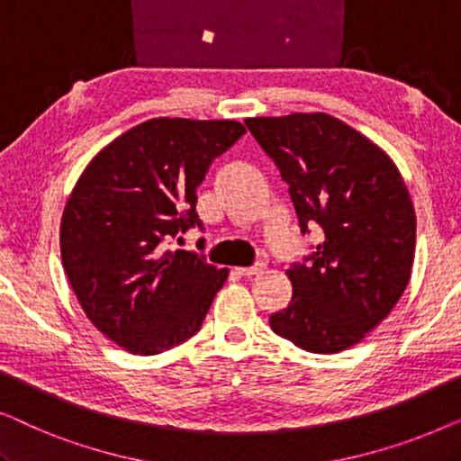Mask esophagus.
Returning a JSON list of instances; mask_svg holds the SVG:
<instances>
[{
  "mask_svg": "<svg viewBox=\"0 0 461 461\" xmlns=\"http://www.w3.org/2000/svg\"><path fill=\"white\" fill-rule=\"evenodd\" d=\"M264 270V264L262 262H258V264H254V267H241V268H235V273L237 275H241V276H254V275H260Z\"/></svg>",
  "mask_w": 461,
  "mask_h": 461,
  "instance_id": "1",
  "label": "esophagus"
}]
</instances>
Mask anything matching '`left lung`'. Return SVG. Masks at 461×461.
Returning a JSON list of instances; mask_svg holds the SVG:
<instances>
[{
	"label": "left lung",
	"instance_id": "left-lung-1",
	"mask_svg": "<svg viewBox=\"0 0 461 461\" xmlns=\"http://www.w3.org/2000/svg\"><path fill=\"white\" fill-rule=\"evenodd\" d=\"M287 182L300 232L323 241L287 276L294 295L270 314L276 336L333 355L361 342L405 292L415 212L402 176L380 147L325 113L245 119Z\"/></svg>",
	"mask_w": 461,
	"mask_h": 461
}]
</instances>
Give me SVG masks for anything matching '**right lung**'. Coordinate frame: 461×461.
Instances as JSON below:
<instances>
[{"label": "right lung", "mask_w": 461, "mask_h": 461, "mask_svg": "<svg viewBox=\"0 0 461 461\" xmlns=\"http://www.w3.org/2000/svg\"><path fill=\"white\" fill-rule=\"evenodd\" d=\"M243 134L226 119H150L100 150L75 185L60 222L62 267L87 319L131 355L193 338L224 285L229 270L166 241L203 230L197 186Z\"/></svg>", "instance_id": "right-lung-1"}]
</instances>
